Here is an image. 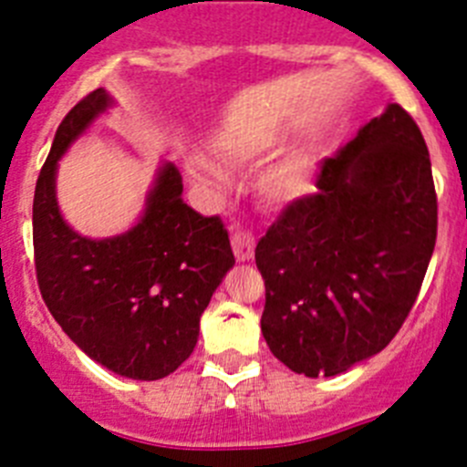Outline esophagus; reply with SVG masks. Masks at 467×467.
I'll return each mask as SVG.
<instances>
[{
    "instance_id": "1",
    "label": "esophagus",
    "mask_w": 467,
    "mask_h": 467,
    "mask_svg": "<svg viewBox=\"0 0 467 467\" xmlns=\"http://www.w3.org/2000/svg\"><path fill=\"white\" fill-rule=\"evenodd\" d=\"M231 245H234V254H236L238 262H250L254 254V236L250 231H236L234 238H231Z\"/></svg>"
}]
</instances>
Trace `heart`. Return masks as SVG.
Segmentation results:
<instances>
[{
    "label": "heart",
    "instance_id": "heart-1",
    "mask_svg": "<svg viewBox=\"0 0 467 467\" xmlns=\"http://www.w3.org/2000/svg\"><path fill=\"white\" fill-rule=\"evenodd\" d=\"M254 147H247V150H236L234 154L245 156V154H254ZM198 175L201 177H214L213 168L208 166H198ZM262 189L266 196L271 198H292L299 196L301 192H306V175L301 171L296 163H285V166L275 168L274 172L264 177Z\"/></svg>",
    "mask_w": 467,
    "mask_h": 467
}]
</instances>
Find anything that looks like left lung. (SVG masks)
Returning <instances> with one entry per match:
<instances>
[{
	"label": "left lung",
	"mask_w": 467,
	"mask_h": 467,
	"mask_svg": "<svg viewBox=\"0 0 467 467\" xmlns=\"http://www.w3.org/2000/svg\"><path fill=\"white\" fill-rule=\"evenodd\" d=\"M257 243L262 334L304 377H337L390 344L437 238L426 140L400 105L358 130Z\"/></svg>",
	"instance_id": "obj_1"
}]
</instances>
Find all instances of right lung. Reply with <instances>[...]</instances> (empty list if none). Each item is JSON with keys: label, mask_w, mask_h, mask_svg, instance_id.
Wrapping results in <instances>:
<instances>
[{"label": "right lung", "mask_w": 467, "mask_h": 467, "mask_svg": "<svg viewBox=\"0 0 467 467\" xmlns=\"http://www.w3.org/2000/svg\"><path fill=\"white\" fill-rule=\"evenodd\" d=\"M114 105L88 93L57 126L32 205L36 280L48 311L90 360L138 381L172 374L192 356L201 316L236 264L220 217L182 201V175L161 163L138 224L111 238L81 236L56 198L57 161Z\"/></svg>", "instance_id": "add662e5"}]
</instances>
